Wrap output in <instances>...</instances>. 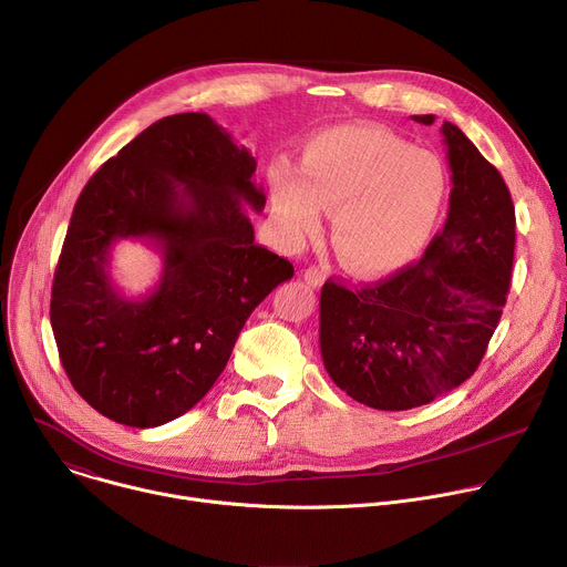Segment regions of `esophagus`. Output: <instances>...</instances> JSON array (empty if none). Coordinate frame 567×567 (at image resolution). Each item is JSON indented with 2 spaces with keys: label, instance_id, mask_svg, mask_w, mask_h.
<instances>
[{
  "label": "esophagus",
  "instance_id": "1",
  "mask_svg": "<svg viewBox=\"0 0 567 567\" xmlns=\"http://www.w3.org/2000/svg\"><path fill=\"white\" fill-rule=\"evenodd\" d=\"M302 278H305V282H307L311 289H318L322 282H326V274H322L318 267H309V269H305Z\"/></svg>",
  "mask_w": 567,
  "mask_h": 567
}]
</instances>
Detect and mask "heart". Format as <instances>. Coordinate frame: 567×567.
Masks as SVG:
<instances>
[{
	"instance_id": "1",
	"label": "heart",
	"mask_w": 567,
	"mask_h": 567,
	"mask_svg": "<svg viewBox=\"0 0 567 567\" xmlns=\"http://www.w3.org/2000/svg\"><path fill=\"white\" fill-rule=\"evenodd\" d=\"M269 182L289 237L313 235L320 208L330 210L334 251L361 276L411 265L431 239L449 193L437 156L363 125L318 134L302 150L300 175L278 161Z\"/></svg>"
}]
</instances>
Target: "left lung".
<instances>
[{"instance_id": "1", "label": "left lung", "mask_w": 567, "mask_h": 567, "mask_svg": "<svg viewBox=\"0 0 567 567\" xmlns=\"http://www.w3.org/2000/svg\"><path fill=\"white\" fill-rule=\"evenodd\" d=\"M433 125L435 116H413ZM451 197L417 265L350 291L320 289V354L332 381L377 411H409L466 381L507 302L516 213L501 173L444 121Z\"/></svg>"}]
</instances>
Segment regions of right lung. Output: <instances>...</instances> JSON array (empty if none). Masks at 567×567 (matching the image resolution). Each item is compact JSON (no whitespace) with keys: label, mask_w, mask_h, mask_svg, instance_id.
<instances>
[{"label":"right lung","mask_w":567,"mask_h":567,"mask_svg":"<svg viewBox=\"0 0 567 567\" xmlns=\"http://www.w3.org/2000/svg\"><path fill=\"white\" fill-rule=\"evenodd\" d=\"M256 158L208 114L166 116L80 193L51 289L62 368L92 409L134 429L177 420L213 388L251 311L293 276L256 245ZM141 238L165 258L155 289L123 297L109 258Z\"/></svg>","instance_id":"1"}]
</instances>
